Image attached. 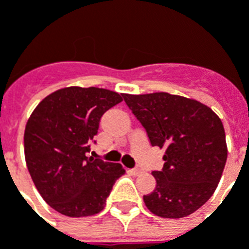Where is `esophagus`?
I'll use <instances>...</instances> for the list:
<instances>
[{
	"label": "esophagus",
	"mask_w": 249,
	"mask_h": 249,
	"mask_svg": "<svg viewBox=\"0 0 249 249\" xmlns=\"http://www.w3.org/2000/svg\"><path fill=\"white\" fill-rule=\"evenodd\" d=\"M130 172H132V175H135V176H139V175H141V173L144 172V169L137 165V167H135L133 169H130Z\"/></svg>",
	"instance_id": "obj_1"
}]
</instances>
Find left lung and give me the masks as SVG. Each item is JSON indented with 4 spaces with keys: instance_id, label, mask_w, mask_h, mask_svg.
I'll return each instance as SVG.
<instances>
[{
    "instance_id": "obj_1",
    "label": "left lung",
    "mask_w": 249,
    "mask_h": 249,
    "mask_svg": "<svg viewBox=\"0 0 249 249\" xmlns=\"http://www.w3.org/2000/svg\"><path fill=\"white\" fill-rule=\"evenodd\" d=\"M152 146L165 149L156 188L144 196L152 213L180 219L213 195L227 161L225 132L213 110L196 100L169 94H123Z\"/></svg>"
}]
</instances>
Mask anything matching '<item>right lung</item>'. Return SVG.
Wrapping results in <instances>:
<instances>
[{
  "mask_svg": "<svg viewBox=\"0 0 249 249\" xmlns=\"http://www.w3.org/2000/svg\"><path fill=\"white\" fill-rule=\"evenodd\" d=\"M123 101L103 88L69 87L41 101L26 123L25 160L36 188L57 212L82 217L101 212L120 164L88 157L103 114Z\"/></svg>",
  "mask_w": 249,
  "mask_h": 249,
  "instance_id": "1",
  "label": "right lung"
}]
</instances>
